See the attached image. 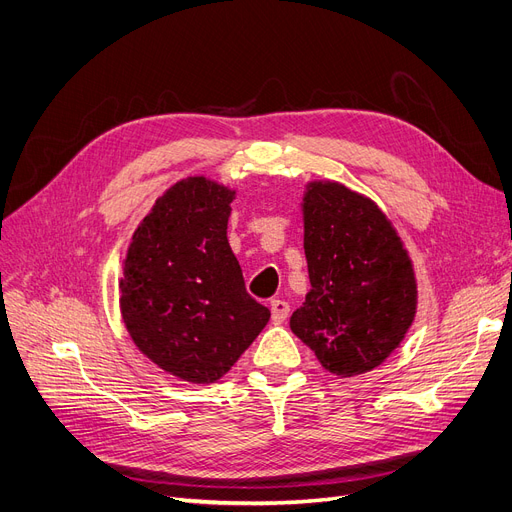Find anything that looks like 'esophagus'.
<instances>
[{"mask_svg":"<svg viewBox=\"0 0 512 512\" xmlns=\"http://www.w3.org/2000/svg\"><path fill=\"white\" fill-rule=\"evenodd\" d=\"M271 313H273L275 323H283L290 315V304L285 300H273L271 302Z\"/></svg>","mask_w":512,"mask_h":512,"instance_id":"34e87169","label":"esophagus"}]
</instances>
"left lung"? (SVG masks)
<instances>
[{
  "instance_id": "8db88e82",
  "label": "left lung",
  "mask_w": 512,
  "mask_h": 512,
  "mask_svg": "<svg viewBox=\"0 0 512 512\" xmlns=\"http://www.w3.org/2000/svg\"><path fill=\"white\" fill-rule=\"evenodd\" d=\"M311 292L292 332L325 370L357 376L391 355L416 315V279L391 222L338 182H311L304 197Z\"/></svg>"
}]
</instances>
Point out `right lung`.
Wrapping results in <instances>:
<instances>
[{"label": "right lung", "instance_id": "add662e5", "mask_svg": "<svg viewBox=\"0 0 512 512\" xmlns=\"http://www.w3.org/2000/svg\"><path fill=\"white\" fill-rule=\"evenodd\" d=\"M233 197L203 176L176 182L138 224L119 283L134 344L195 384L227 374L271 317L245 292L227 239Z\"/></svg>", "mask_w": 512, "mask_h": 512}]
</instances>
